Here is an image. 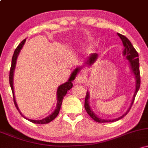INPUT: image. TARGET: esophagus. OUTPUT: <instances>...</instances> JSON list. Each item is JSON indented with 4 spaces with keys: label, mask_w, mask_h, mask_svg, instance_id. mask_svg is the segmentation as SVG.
<instances>
[{
    "label": "esophagus",
    "mask_w": 148,
    "mask_h": 148,
    "mask_svg": "<svg viewBox=\"0 0 148 148\" xmlns=\"http://www.w3.org/2000/svg\"><path fill=\"white\" fill-rule=\"evenodd\" d=\"M84 81V77L82 75H77L75 77V82L77 83H82Z\"/></svg>",
    "instance_id": "34e87169"
}]
</instances>
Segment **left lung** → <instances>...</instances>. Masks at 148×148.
<instances>
[{
  "instance_id": "left-lung-1",
  "label": "left lung",
  "mask_w": 148,
  "mask_h": 148,
  "mask_svg": "<svg viewBox=\"0 0 148 148\" xmlns=\"http://www.w3.org/2000/svg\"><path fill=\"white\" fill-rule=\"evenodd\" d=\"M118 36L120 37V39H121L122 43H123V45L124 47V49H123V55L124 56L127 60H128V63L130 64V68H131V70L133 73V75H134V77L136 78V90H135L134 95H133V99H132L131 104L130 106V107L128 108L127 112L125 113L124 114L121 116L119 117V118L114 119H104L99 118L96 114H95V112H93L92 109H91L90 106V101H89V99H90V93L89 92H87L86 97H85V109L86 110V112L90 116L92 119H94L95 121L98 122V123H106V122H114L116 121H119V119H122L123 116H125L127 114H128V112L131 109V106L133 105V103L135 100V97H136V95H137L138 91L139 90L140 85V70H139V58H138V52L136 51V50L135 49L133 46L132 45L131 42L128 40V38L125 37V36L122 35V34H119L117 33ZM98 54L97 53H92L90 56V57L88 58V59L87 60L86 62H85V65H84V66H91L96 61L97 58ZM83 68V66H81V67H77V68L75 69V71L77 73H78L79 71H80L82 68Z\"/></svg>"
}]
</instances>
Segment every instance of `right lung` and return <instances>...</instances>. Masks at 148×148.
I'll return each instance as SVG.
<instances>
[{"label": "right lung", "mask_w": 148, "mask_h": 148, "mask_svg": "<svg viewBox=\"0 0 148 148\" xmlns=\"http://www.w3.org/2000/svg\"><path fill=\"white\" fill-rule=\"evenodd\" d=\"M25 42H26V39H24L23 42L17 46V47L15 49V51H14V54L12 56V63H11L10 75H9V82H10L11 90H12V95H13V101H14V103H15V106H16L17 109L19 111L20 114L23 116L24 118L27 119V120H29V121L32 122V123H37V124H45V123H48L49 122L51 121H53V119L58 116V113L60 112V109H61V106L62 104V101H63V97H65V95H66L68 90H69L70 89L72 88L73 87L72 82L74 80V79L75 78L76 75H77V72H75V71H74L73 72L71 73L69 80H68L66 82H65V83L62 84V85H61L58 87V90H57V94H56L57 104H56V107L55 110L53 111V112H52L49 116L46 117V118L43 119H41V120H32V119H29L26 118L25 116H23V114H22V113L20 112V109H19L18 106H17L16 101H15V95H14V88H13V75H14V71H15V66H16L17 58V56H18L19 53H20V51H21V49H23Z\"/></svg>", "instance_id": "right-lung-1"}]
</instances>
